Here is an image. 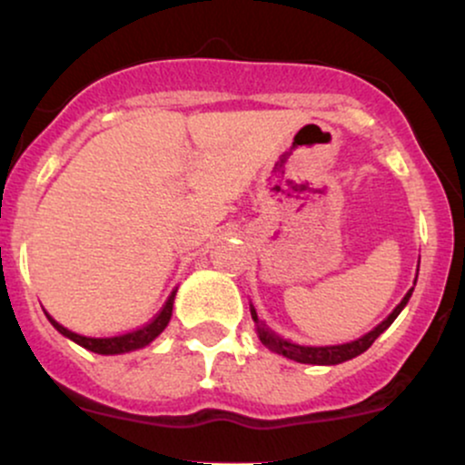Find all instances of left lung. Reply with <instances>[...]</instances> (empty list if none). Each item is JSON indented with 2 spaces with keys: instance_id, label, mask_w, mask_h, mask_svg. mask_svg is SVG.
Listing matches in <instances>:
<instances>
[{
  "instance_id": "obj_1",
  "label": "left lung",
  "mask_w": 465,
  "mask_h": 465,
  "mask_svg": "<svg viewBox=\"0 0 465 465\" xmlns=\"http://www.w3.org/2000/svg\"><path fill=\"white\" fill-rule=\"evenodd\" d=\"M418 271H420V262H418ZM415 282H418V275H415ZM415 282H413V286H415ZM411 295H413V288H409L407 295H404L402 302H400L398 306L393 308V312L389 314L385 322L378 323L376 328L371 330V332L362 334L361 339L350 341V343H343V345H300V343H292V341L284 339V336L275 334L273 330H271L269 325L262 322V319H258V312H255L253 303H249V308H251V319H253V323H255V332H258V339L262 341L264 348L275 351V354L286 356V359H291V361L306 362V365H339V362L356 359V356H361L362 351L370 350L373 341H376L378 336L385 332L389 325L396 322L398 314L402 312L404 306L409 303Z\"/></svg>"
}]
</instances>
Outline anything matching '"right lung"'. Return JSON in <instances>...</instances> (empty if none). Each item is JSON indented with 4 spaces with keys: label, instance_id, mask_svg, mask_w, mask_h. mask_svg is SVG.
<instances>
[{
    "label": "right lung",
    "instance_id": "right-lung-1",
    "mask_svg": "<svg viewBox=\"0 0 465 465\" xmlns=\"http://www.w3.org/2000/svg\"><path fill=\"white\" fill-rule=\"evenodd\" d=\"M174 295H177V291H173V295L168 297L165 306L159 311V314L153 319L151 323H146L143 328L133 330V332L117 334V336H84V334L72 332V330H67L65 325L58 323L56 319H52L50 314L47 312L45 314L58 332L65 336V339L74 341V343H78L80 348L95 351V354H103V356H115V354H126V351H135V350L146 348V345H151L153 341L163 332L165 325L170 323V317H173Z\"/></svg>",
    "mask_w": 465,
    "mask_h": 465
}]
</instances>
